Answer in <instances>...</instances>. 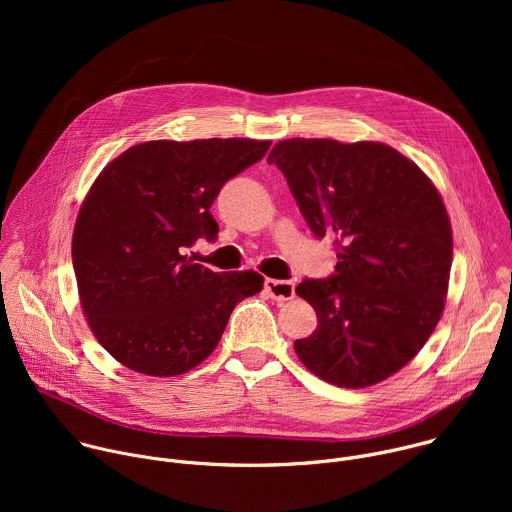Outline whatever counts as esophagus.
<instances>
[{
	"mask_svg": "<svg viewBox=\"0 0 512 512\" xmlns=\"http://www.w3.org/2000/svg\"><path fill=\"white\" fill-rule=\"evenodd\" d=\"M265 291L267 296L277 300V302H287L294 300L296 296V283L287 281V279H265Z\"/></svg>",
	"mask_w": 512,
	"mask_h": 512,
	"instance_id": "esophagus-1",
	"label": "esophagus"
}]
</instances>
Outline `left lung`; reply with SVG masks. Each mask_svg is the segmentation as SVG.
<instances>
[{
    "instance_id": "1",
    "label": "left lung",
    "mask_w": 512,
    "mask_h": 512,
    "mask_svg": "<svg viewBox=\"0 0 512 512\" xmlns=\"http://www.w3.org/2000/svg\"><path fill=\"white\" fill-rule=\"evenodd\" d=\"M316 237H334L336 273L296 294L318 328L296 340L304 367L346 389L377 385L423 348L442 318L452 225L433 182L381 141L283 139L267 158Z\"/></svg>"
}]
</instances>
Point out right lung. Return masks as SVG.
Masks as SVG:
<instances>
[{"label":"right lung","instance_id":"obj_1","mask_svg":"<svg viewBox=\"0 0 512 512\" xmlns=\"http://www.w3.org/2000/svg\"><path fill=\"white\" fill-rule=\"evenodd\" d=\"M269 145L143 141L93 182L72 233V265L89 328L123 367L150 377L188 373L216 348L235 306L263 289L257 271L214 273L186 249L216 239L214 198Z\"/></svg>","mask_w":512,"mask_h":512}]
</instances>
